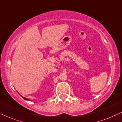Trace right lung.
<instances>
[{
  "label": "right lung",
  "mask_w": 122,
  "mask_h": 122,
  "mask_svg": "<svg viewBox=\"0 0 122 122\" xmlns=\"http://www.w3.org/2000/svg\"><path fill=\"white\" fill-rule=\"evenodd\" d=\"M22 98H23V99H25V100H29L28 99H27V98H24V97H22Z\"/></svg>",
  "instance_id": "right-lung-1"
}]
</instances>
